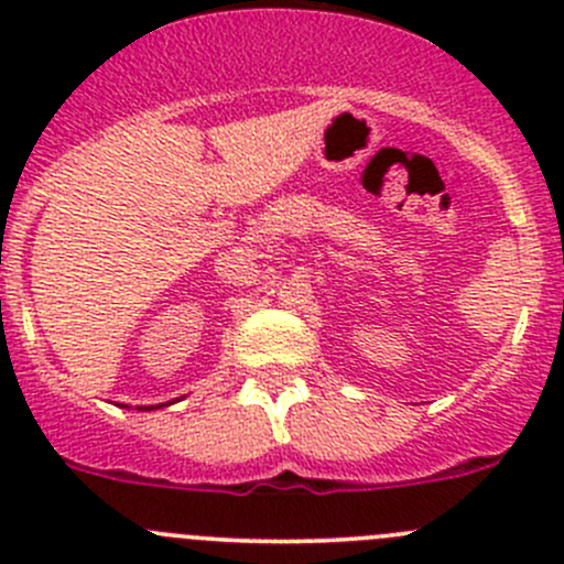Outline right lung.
<instances>
[{
  "label": "right lung",
  "mask_w": 564,
  "mask_h": 564,
  "mask_svg": "<svg viewBox=\"0 0 564 564\" xmlns=\"http://www.w3.org/2000/svg\"><path fill=\"white\" fill-rule=\"evenodd\" d=\"M139 409H147V412H150V409H158V406H139Z\"/></svg>",
  "instance_id": "obj_1"
}]
</instances>
